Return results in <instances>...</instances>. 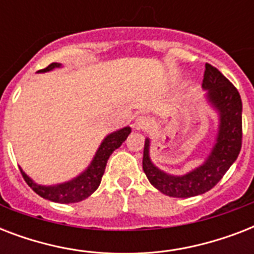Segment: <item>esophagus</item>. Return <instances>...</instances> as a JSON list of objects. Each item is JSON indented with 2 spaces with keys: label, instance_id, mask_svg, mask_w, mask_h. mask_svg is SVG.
I'll return each mask as SVG.
<instances>
[{
  "label": "esophagus",
  "instance_id": "esophagus-1",
  "mask_svg": "<svg viewBox=\"0 0 254 254\" xmlns=\"http://www.w3.org/2000/svg\"><path fill=\"white\" fill-rule=\"evenodd\" d=\"M150 123H149V119L146 116H138L134 121V129L135 130H146L149 127Z\"/></svg>",
  "mask_w": 254,
  "mask_h": 254
}]
</instances>
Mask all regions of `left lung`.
Returning a JSON list of instances; mask_svg holds the SVG:
<instances>
[{
	"label": "left lung",
	"mask_w": 254,
	"mask_h": 254,
	"mask_svg": "<svg viewBox=\"0 0 254 254\" xmlns=\"http://www.w3.org/2000/svg\"><path fill=\"white\" fill-rule=\"evenodd\" d=\"M201 88L205 91L203 101L217 117V129L212 147L199 166L182 175L163 171L151 161L150 138H145L143 173L151 185L167 196L191 197L207 192L228 171L240 153L243 138L240 93L219 69L211 64H205Z\"/></svg>",
	"instance_id": "left-lung-1"
}]
</instances>
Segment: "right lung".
Masks as SVG:
<instances>
[{
  "label": "right lung",
  "instance_id": "right-lung-1",
  "mask_svg": "<svg viewBox=\"0 0 254 254\" xmlns=\"http://www.w3.org/2000/svg\"><path fill=\"white\" fill-rule=\"evenodd\" d=\"M63 65L61 63H51L47 68L38 71V72H50L55 68H61ZM130 127H121L119 130L109 133L105 138L101 141L99 149L96 150L93 158L87 167L81 171L79 175L73 177L69 181L57 183V185H39L33 181L27 174L21 169V173L25 178L26 183L39 195L47 200L55 201V203H77L91 196L100 186L101 178L105 171L108 158L116 149H119L127 135L130 134Z\"/></svg>",
  "mask_w": 254,
  "mask_h": 254
}]
</instances>
